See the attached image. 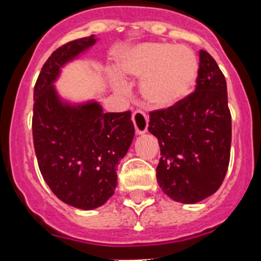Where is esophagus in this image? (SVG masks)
Listing matches in <instances>:
<instances>
[{
  "label": "esophagus",
  "instance_id": "esophagus-1",
  "mask_svg": "<svg viewBox=\"0 0 261 261\" xmlns=\"http://www.w3.org/2000/svg\"><path fill=\"white\" fill-rule=\"evenodd\" d=\"M133 123H134L137 134H143V133L147 131V127H149V118H147L145 112L141 111V110H137L133 114Z\"/></svg>",
  "mask_w": 261,
  "mask_h": 261
}]
</instances>
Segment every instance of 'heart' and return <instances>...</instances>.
<instances>
[{"mask_svg": "<svg viewBox=\"0 0 261 261\" xmlns=\"http://www.w3.org/2000/svg\"><path fill=\"white\" fill-rule=\"evenodd\" d=\"M116 71L122 76L143 77L142 96L155 109L181 103L196 86L198 63L188 46L146 42L126 50Z\"/></svg>", "mask_w": 261, "mask_h": 261, "instance_id": "heart-1", "label": "heart"}]
</instances>
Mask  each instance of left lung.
Returning a JSON list of instances; mask_svg holds the SVG:
<instances>
[{
	"instance_id": "left-lung-1",
	"label": "left lung",
	"mask_w": 261,
	"mask_h": 261,
	"mask_svg": "<svg viewBox=\"0 0 261 261\" xmlns=\"http://www.w3.org/2000/svg\"><path fill=\"white\" fill-rule=\"evenodd\" d=\"M149 114V131L161 149L156 181L165 194L196 204L217 192L229 165L232 116L225 76L215 59L201 49L194 92Z\"/></svg>"
}]
</instances>
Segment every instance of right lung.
I'll list each match as a JSON object with an SVG mask.
<instances>
[{
	"instance_id": "right-lung-1",
	"label": "right lung",
	"mask_w": 261,
	"mask_h": 261,
	"mask_svg": "<svg viewBox=\"0 0 261 261\" xmlns=\"http://www.w3.org/2000/svg\"><path fill=\"white\" fill-rule=\"evenodd\" d=\"M95 41L88 36L59 46L42 65L33 92L32 133L42 178L57 198L84 211L114 194L116 166L135 133L131 111L103 112L96 101L63 105L52 86L60 67Z\"/></svg>"
}]
</instances>
